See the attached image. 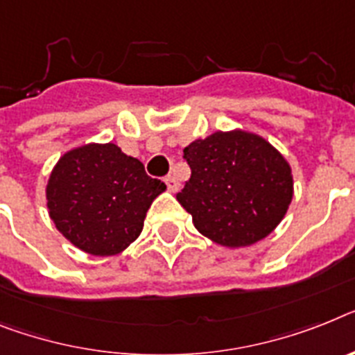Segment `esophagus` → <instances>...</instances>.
Returning a JSON list of instances; mask_svg holds the SVG:
<instances>
[{"mask_svg":"<svg viewBox=\"0 0 355 355\" xmlns=\"http://www.w3.org/2000/svg\"><path fill=\"white\" fill-rule=\"evenodd\" d=\"M166 186H168V189L171 193H177L178 189H180V184H178V180L175 175H168V177H166Z\"/></svg>","mask_w":355,"mask_h":355,"instance_id":"1","label":"esophagus"}]
</instances>
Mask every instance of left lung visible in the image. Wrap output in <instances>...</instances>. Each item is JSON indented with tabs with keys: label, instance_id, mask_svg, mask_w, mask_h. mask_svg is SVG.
I'll return each mask as SVG.
<instances>
[{
	"label": "left lung",
	"instance_id": "left-lung-1",
	"mask_svg": "<svg viewBox=\"0 0 355 355\" xmlns=\"http://www.w3.org/2000/svg\"><path fill=\"white\" fill-rule=\"evenodd\" d=\"M191 178L177 195L196 231L227 249L269 236L294 196L293 168L267 139L247 130L214 132L184 148Z\"/></svg>",
	"mask_w": 355,
	"mask_h": 355
}]
</instances>
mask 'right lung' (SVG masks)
<instances>
[{
  "label": "right lung",
  "mask_w": 355,
  "mask_h": 355,
  "mask_svg": "<svg viewBox=\"0 0 355 355\" xmlns=\"http://www.w3.org/2000/svg\"><path fill=\"white\" fill-rule=\"evenodd\" d=\"M166 184L146 175L141 160L117 144L90 142L61 155L46 182L53 225L92 256H115L142 233L153 200Z\"/></svg>",
  "instance_id": "1"
}]
</instances>
